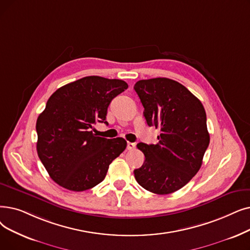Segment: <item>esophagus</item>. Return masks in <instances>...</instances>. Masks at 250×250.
<instances>
[{"label": "esophagus", "instance_id": "obj_1", "mask_svg": "<svg viewBox=\"0 0 250 250\" xmlns=\"http://www.w3.org/2000/svg\"><path fill=\"white\" fill-rule=\"evenodd\" d=\"M135 147H136L135 143L127 142V144H126V149H127V150H133V149H135Z\"/></svg>", "mask_w": 250, "mask_h": 250}]
</instances>
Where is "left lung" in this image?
Wrapping results in <instances>:
<instances>
[{"label":"left lung","instance_id":"obj_1","mask_svg":"<svg viewBox=\"0 0 250 250\" xmlns=\"http://www.w3.org/2000/svg\"><path fill=\"white\" fill-rule=\"evenodd\" d=\"M134 89L149 126L160 128L157 144L139 143L145 161L134 170L147 191L165 195L178 191L198 172L209 144L206 113L186 86L167 78L142 80Z\"/></svg>","mask_w":250,"mask_h":250}]
</instances>
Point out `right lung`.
I'll return each mask as SVG.
<instances>
[{
	"instance_id": "obj_1",
	"label": "right lung",
	"mask_w": 250,
	"mask_h": 250,
	"mask_svg": "<svg viewBox=\"0 0 250 250\" xmlns=\"http://www.w3.org/2000/svg\"><path fill=\"white\" fill-rule=\"evenodd\" d=\"M127 89L122 80L85 77L53 93L37 121L38 155L51 179L75 192L101 183L126 141L93 133L96 123L107 125V109L114 97Z\"/></svg>"
}]
</instances>
